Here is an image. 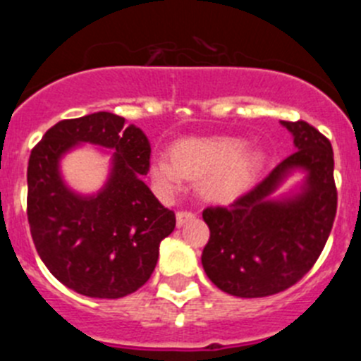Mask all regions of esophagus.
I'll use <instances>...</instances> for the list:
<instances>
[{
    "mask_svg": "<svg viewBox=\"0 0 361 361\" xmlns=\"http://www.w3.org/2000/svg\"><path fill=\"white\" fill-rule=\"evenodd\" d=\"M177 226L178 228H183L184 224H186L188 220H191V219H195V215H193V213L191 212H177Z\"/></svg>",
    "mask_w": 361,
    "mask_h": 361,
    "instance_id": "34e87169",
    "label": "esophagus"
}]
</instances>
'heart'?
I'll use <instances>...</instances> for the list:
<instances>
[{
	"label": "heart",
	"mask_w": 361,
	"mask_h": 361,
	"mask_svg": "<svg viewBox=\"0 0 361 361\" xmlns=\"http://www.w3.org/2000/svg\"><path fill=\"white\" fill-rule=\"evenodd\" d=\"M264 153L247 148L240 137H195L178 141L171 157L155 155L149 177L164 197L180 191L184 178H200V195L209 202L231 204L257 184L264 170Z\"/></svg>",
	"instance_id": "obj_1"
}]
</instances>
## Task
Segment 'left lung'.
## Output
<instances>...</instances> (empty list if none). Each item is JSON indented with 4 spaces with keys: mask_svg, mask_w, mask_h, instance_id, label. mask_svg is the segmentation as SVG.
Wrapping results in <instances>:
<instances>
[{
    "mask_svg": "<svg viewBox=\"0 0 361 361\" xmlns=\"http://www.w3.org/2000/svg\"><path fill=\"white\" fill-rule=\"evenodd\" d=\"M296 152L228 208H206L209 240L202 267L220 291L262 298L291 288L314 266L336 215L331 142L305 121H280ZM296 171L305 180L279 200L272 193Z\"/></svg>",
    "mask_w": 361,
    "mask_h": 361,
    "instance_id": "obj_1",
    "label": "left lung"
}]
</instances>
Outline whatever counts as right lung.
<instances>
[{
  "instance_id": "add662e5",
  "label": "right lung",
  "mask_w": 361,
  "mask_h": 361,
  "mask_svg": "<svg viewBox=\"0 0 361 361\" xmlns=\"http://www.w3.org/2000/svg\"><path fill=\"white\" fill-rule=\"evenodd\" d=\"M124 124L110 111L59 121L28 159L34 245L59 282L90 298H123L145 286L159 245L175 229V213L142 180L149 170L148 137ZM79 144L112 152L107 183L92 196L73 192L61 173V159Z\"/></svg>"
}]
</instances>
